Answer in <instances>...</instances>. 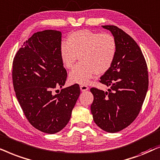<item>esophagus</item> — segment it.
<instances>
[{
  "label": "esophagus",
  "mask_w": 160,
  "mask_h": 160,
  "mask_svg": "<svg viewBox=\"0 0 160 160\" xmlns=\"http://www.w3.org/2000/svg\"><path fill=\"white\" fill-rule=\"evenodd\" d=\"M88 87L86 86V85H81L80 86V90L81 91H86L87 90H88Z\"/></svg>",
  "instance_id": "1"
}]
</instances>
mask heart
<instances>
[{
	"instance_id": "b5f03b06",
	"label": "heart",
	"mask_w": 160,
	"mask_h": 160,
	"mask_svg": "<svg viewBox=\"0 0 160 160\" xmlns=\"http://www.w3.org/2000/svg\"><path fill=\"white\" fill-rule=\"evenodd\" d=\"M117 52V42L112 34L81 30L70 34L67 43L60 47L61 62L70 69L80 60L69 74L71 83L87 84L96 73L101 75L112 67Z\"/></svg>"
}]
</instances>
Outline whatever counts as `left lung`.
Masks as SVG:
<instances>
[{"mask_svg": "<svg viewBox=\"0 0 160 160\" xmlns=\"http://www.w3.org/2000/svg\"><path fill=\"white\" fill-rule=\"evenodd\" d=\"M117 42V52L110 69L99 82L108 91L91 88V111L98 127L117 132L130 125L141 110L148 88V67L140 47L130 36L115 25H102Z\"/></svg>", "mask_w": 160, "mask_h": 160, "instance_id": "8db88e82", "label": "left lung"}]
</instances>
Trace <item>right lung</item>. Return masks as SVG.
I'll return each mask as SVG.
<instances>
[{
    "label": "right lung",
    "mask_w": 160,
    "mask_h": 160,
    "mask_svg": "<svg viewBox=\"0 0 160 160\" xmlns=\"http://www.w3.org/2000/svg\"><path fill=\"white\" fill-rule=\"evenodd\" d=\"M61 44L60 31L37 32L19 49L12 64L14 89L25 117L33 127L48 134L66 127L80 93L78 84L52 93L62 88L67 78Z\"/></svg>",
    "instance_id": "add662e5"
}]
</instances>
